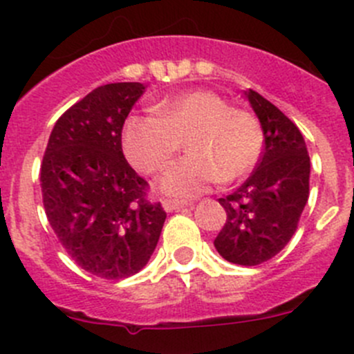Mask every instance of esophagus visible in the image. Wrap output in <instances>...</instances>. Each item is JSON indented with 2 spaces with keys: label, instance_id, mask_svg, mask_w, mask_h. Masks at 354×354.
I'll return each mask as SVG.
<instances>
[{
  "label": "esophagus",
  "instance_id": "esophagus-1",
  "mask_svg": "<svg viewBox=\"0 0 354 354\" xmlns=\"http://www.w3.org/2000/svg\"><path fill=\"white\" fill-rule=\"evenodd\" d=\"M188 203L183 202V200H174V198H164L162 200V207L167 210V212H173V210L176 212V210L185 209Z\"/></svg>",
  "mask_w": 354,
  "mask_h": 354
}]
</instances>
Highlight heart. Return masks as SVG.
Wrapping results in <instances>:
<instances>
[{
  "instance_id": "heart-1",
  "label": "heart",
  "mask_w": 354,
  "mask_h": 354,
  "mask_svg": "<svg viewBox=\"0 0 354 354\" xmlns=\"http://www.w3.org/2000/svg\"><path fill=\"white\" fill-rule=\"evenodd\" d=\"M160 180V190L174 197H195L219 180L234 181L259 164L263 130L255 114L231 108L212 91L185 92L156 106V114H133L123 127L128 160L147 174L160 173L183 147Z\"/></svg>"
}]
</instances>
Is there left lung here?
Listing matches in <instances>:
<instances>
[{"instance_id": "8db88e82", "label": "left lung", "mask_w": 354, "mask_h": 354, "mask_svg": "<svg viewBox=\"0 0 354 354\" xmlns=\"http://www.w3.org/2000/svg\"><path fill=\"white\" fill-rule=\"evenodd\" d=\"M263 130V152L252 176L219 203L226 224L214 246L227 262L259 266L276 257L298 227L310 194L305 138L279 108L259 92H246Z\"/></svg>"}]
</instances>
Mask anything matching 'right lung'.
<instances>
[{
  "instance_id": "add662e5",
  "label": "right lung",
  "mask_w": 354,
  "mask_h": 354,
  "mask_svg": "<svg viewBox=\"0 0 354 354\" xmlns=\"http://www.w3.org/2000/svg\"><path fill=\"white\" fill-rule=\"evenodd\" d=\"M145 92L138 82L101 85L56 121L41 164L46 216L84 270L124 279L154 253L166 210L121 149L128 113Z\"/></svg>"
}]
</instances>
